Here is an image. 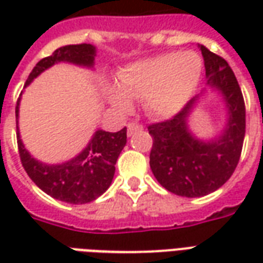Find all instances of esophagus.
<instances>
[{
	"label": "esophagus",
	"instance_id": "1",
	"mask_svg": "<svg viewBox=\"0 0 263 263\" xmlns=\"http://www.w3.org/2000/svg\"><path fill=\"white\" fill-rule=\"evenodd\" d=\"M139 131H142V125L141 124H138V122H129L128 124V137H132L134 134H137Z\"/></svg>",
	"mask_w": 263,
	"mask_h": 263
}]
</instances>
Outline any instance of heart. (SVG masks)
<instances>
[{
  "label": "heart",
  "mask_w": 263,
  "mask_h": 263,
  "mask_svg": "<svg viewBox=\"0 0 263 263\" xmlns=\"http://www.w3.org/2000/svg\"><path fill=\"white\" fill-rule=\"evenodd\" d=\"M203 63L194 52H169L135 60L117 73V84L105 87L108 101L120 109L131 107V98L142 97L152 117L169 118L182 111L196 91Z\"/></svg>",
  "instance_id": "1"
}]
</instances>
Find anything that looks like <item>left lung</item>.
I'll return each instance as SVG.
<instances>
[{
    "label": "left lung",
    "instance_id": "1",
    "mask_svg": "<svg viewBox=\"0 0 263 263\" xmlns=\"http://www.w3.org/2000/svg\"><path fill=\"white\" fill-rule=\"evenodd\" d=\"M207 84L222 96L227 124L218 137L203 141L189 129V117L197 105L193 97L172 120L149 125L154 138L149 165L156 180L171 193L201 197L220 189L238 165L245 137V104L237 77L226 60L198 45Z\"/></svg>",
    "mask_w": 263,
    "mask_h": 263
}]
</instances>
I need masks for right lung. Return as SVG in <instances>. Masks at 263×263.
<instances>
[{
    "label": "right lung",
    "instance_id": "right-lung-1",
    "mask_svg": "<svg viewBox=\"0 0 263 263\" xmlns=\"http://www.w3.org/2000/svg\"><path fill=\"white\" fill-rule=\"evenodd\" d=\"M94 58L96 46L90 43L62 46L56 49L52 56L37 62L26 80L25 87L29 86L42 71L56 63L65 62L91 69ZM20 101L21 97L15 108L16 139L21 162L32 182L50 197L70 204L90 203L105 193L114 179L117 159L126 143V128L118 132L97 129L86 148L73 159L58 165H48L31 156L22 143L18 128Z\"/></svg>",
    "mask_w": 263,
    "mask_h": 263
}]
</instances>
